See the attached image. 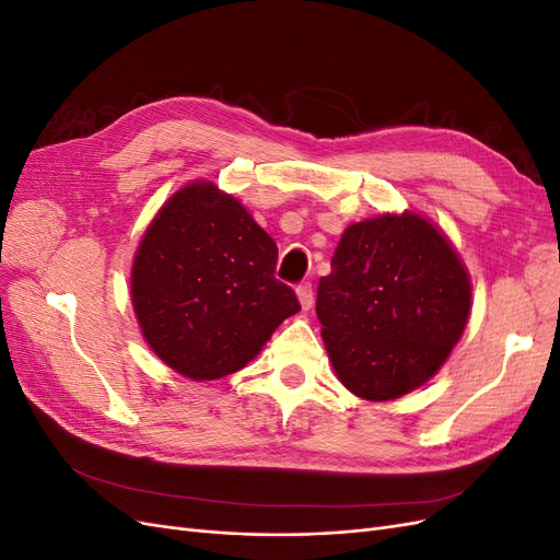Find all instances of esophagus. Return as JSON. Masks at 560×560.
Returning <instances> with one entry per match:
<instances>
[{
    "instance_id": "34e87169",
    "label": "esophagus",
    "mask_w": 560,
    "mask_h": 560,
    "mask_svg": "<svg viewBox=\"0 0 560 560\" xmlns=\"http://www.w3.org/2000/svg\"><path fill=\"white\" fill-rule=\"evenodd\" d=\"M296 296H299V303L303 311H311L313 308V301H315V294H313V284L311 282H301L296 287Z\"/></svg>"
}]
</instances>
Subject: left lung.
Here are the masks:
<instances>
[{
  "instance_id": "1",
  "label": "left lung",
  "mask_w": 560,
  "mask_h": 560,
  "mask_svg": "<svg viewBox=\"0 0 560 560\" xmlns=\"http://www.w3.org/2000/svg\"><path fill=\"white\" fill-rule=\"evenodd\" d=\"M469 308L471 282L455 247L409 210L343 231L315 306L338 381L369 401L428 383L460 341Z\"/></svg>"
}]
</instances>
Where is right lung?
Listing matches in <instances>:
<instances>
[{
  "mask_svg": "<svg viewBox=\"0 0 560 560\" xmlns=\"http://www.w3.org/2000/svg\"><path fill=\"white\" fill-rule=\"evenodd\" d=\"M276 264V241L241 200L214 182L182 186L132 259L130 299L144 341L191 381L235 374L301 311Z\"/></svg>",
  "mask_w": 560,
  "mask_h": 560,
  "instance_id": "1",
  "label": "right lung"
}]
</instances>
